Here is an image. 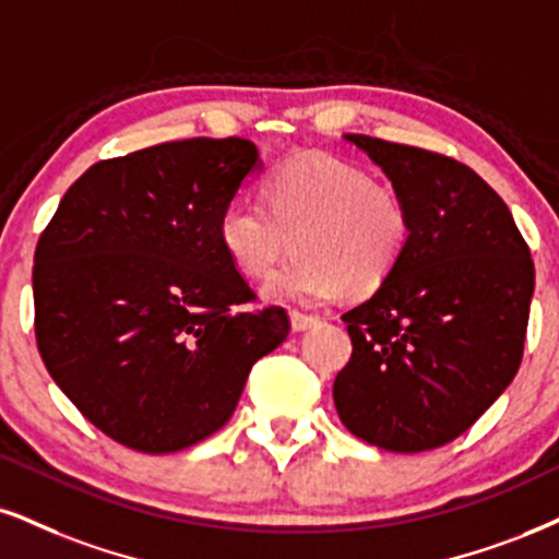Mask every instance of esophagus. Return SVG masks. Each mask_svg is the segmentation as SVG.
I'll return each instance as SVG.
<instances>
[{"label": "esophagus", "mask_w": 559, "mask_h": 559, "mask_svg": "<svg viewBox=\"0 0 559 559\" xmlns=\"http://www.w3.org/2000/svg\"><path fill=\"white\" fill-rule=\"evenodd\" d=\"M313 323H316V316H308V313H300V311H290L293 332H306V329H311Z\"/></svg>", "instance_id": "1"}]
</instances>
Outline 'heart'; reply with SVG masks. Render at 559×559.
Returning <instances> with one entry per match:
<instances>
[{
    "mask_svg": "<svg viewBox=\"0 0 559 559\" xmlns=\"http://www.w3.org/2000/svg\"><path fill=\"white\" fill-rule=\"evenodd\" d=\"M264 191L269 207L233 197L219 212L217 238L243 277L264 280L295 236L298 257L266 282L269 298L321 306L344 287L373 293L409 251L412 210L402 191L344 157H287Z\"/></svg>",
    "mask_w": 559,
    "mask_h": 559,
    "instance_id": "obj_1",
    "label": "heart"
}]
</instances>
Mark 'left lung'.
Returning <instances> with one entry per match:
<instances>
[{
  "mask_svg": "<svg viewBox=\"0 0 559 559\" xmlns=\"http://www.w3.org/2000/svg\"><path fill=\"white\" fill-rule=\"evenodd\" d=\"M412 210V243L370 300L342 316L353 357L334 381L349 432L396 453L466 432L519 373L534 261L511 210L453 157L344 134Z\"/></svg>",
  "mask_w": 559,
  "mask_h": 559,
  "instance_id": "obj_1",
  "label": "left lung"
}]
</instances>
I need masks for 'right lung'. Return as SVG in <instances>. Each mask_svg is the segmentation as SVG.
Segmentation results:
<instances>
[{
  "instance_id": "right-lung-1",
  "label": "right lung",
  "mask_w": 559,
  "mask_h": 559,
  "mask_svg": "<svg viewBox=\"0 0 559 559\" xmlns=\"http://www.w3.org/2000/svg\"><path fill=\"white\" fill-rule=\"evenodd\" d=\"M259 168L257 144L165 142L100 160L69 186L33 266L46 370L116 443L174 453L236 412L253 362L290 334L217 238L223 206Z\"/></svg>"
}]
</instances>
